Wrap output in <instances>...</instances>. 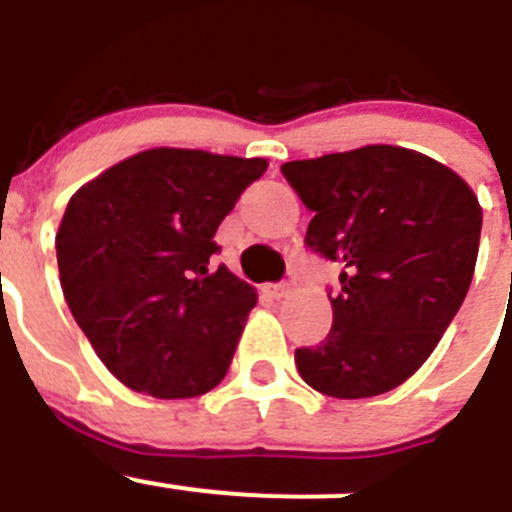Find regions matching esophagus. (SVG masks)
<instances>
[{"instance_id":"obj_1","label":"esophagus","mask_w":512,"mask_h":512,"mask_svg":"<svg viewBox=\"0 0 512 512\" xmlns=\"http://www.w3.org/2000/svg\"><path fill=\"white\" fill-rule=\"evenodd\" d=\"M267 296H273V298H285L290 293V283H275V285H267Z\"/></svg>"}]
</instances>
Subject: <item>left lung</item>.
<instances>
[{"instance_id": "8db88e82", "label": "left lung", "mask_w": 512, "mask_h": 512, "mask_svg": "<svg viewBox=\"0 0 512 512\" xmlns=\"http://www.w3.org/2000/svg\"><path fill=\"white\" fill-rule=\"evenodd\" d=\"M313 211L306 242L344 267L334 326L296 349L303 380L331 398L398 388L431 357L467 296L482 206L459 173L395 145L283 163Z\"/></svg>"}]
</instances>
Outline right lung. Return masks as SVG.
Instances as JSON below:
<instances>
[{"label":"right lung","mask_w":512,"mask_h":512,"mask_svg":"<svg viewBox=\"0 0 512 512\" xmlns=\"http://www.w3.org/2000/svg\"><path fill=\"white\" fill-rule=\"evenodd\" d=\"M265 158L153 147L71 196L55 234L73 319L122 385L193 398L224 380L257 290L211 270L214 234Z\"/></svg>","instance_id":"add662e5"}]
</instances>
